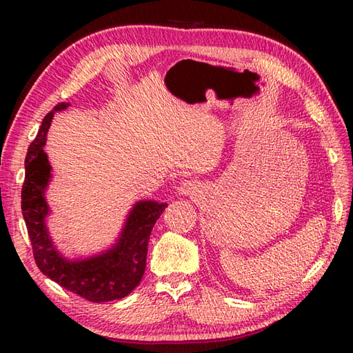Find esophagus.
<instances>
[{
	"instance_id": "34e87169",
	"label": "esophagus",
	"mask_w": 353,
	"mask_h": 353,
	"mask_svg": "<svg viewBox=\"0 0 353 353\" xmlns=\"http://www.w3.org/2000/svg\"><path fill=\"white\" fill-rule=\"evenodd\" d=\"M177 192L182 194V196H197L200 192V183L196 181H183L181 185L177 186Z\"/></svg>"
}]
</instances>
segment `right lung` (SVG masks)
I'll list each match as a JSON object with an SVG mask.
<instances>
[{
    "mask_svg": "<svg viewBox=\"0 0 353 353\" xmlns=\"http://www.w3.org/2000/svg\"><path fill=\"white\" fill-rule=\"evenodd\" d=\"M70 103H59L45 115L34 141L26 156V179L21 192V208L33 256L41 272L51 281L89 302L101 303L129 296L138 287L145 272L148 239L154 223L167 203L139 200L127 215L115 244L92 256L71 259L57 250L47 228L51 209L45 192L51 181V165L43 152L47 133L56 112L65 110Z\"/></svg>",
    "mask_w": 353,
    "mask_h": 353,
    "instance_id": "right-lung-1",
    "label": "right lung"
}]
</instances>
